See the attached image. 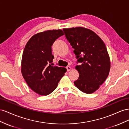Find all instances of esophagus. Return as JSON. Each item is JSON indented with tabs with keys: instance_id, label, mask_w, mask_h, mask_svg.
<instances>
[{
	"instance_id": "1",
	"label": "esophagus",
	"mask_w": 129,
	"mask_h": 129,
	"mask_svg": "<svg viewBox=\"0 0 129 129\" xmlns=\"http://www.w3.org/2000/svg\"><path fill=\"white\" fill-rule=\"evenodd\" d=\"M67 71H69L71 70V68L70 67H69V66H68V67H67Z\"/></svg>"
}]
</instances>
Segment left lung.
Masks as SVG:
<instances>
[{
	"label": "left lung",
	"mask_w": 129,
	"mask_h": 129,
	"mask_svg": "<svg viewBox=\"0 0 129 129\" xmlns=\"http://www.w3.org/2000/svg\"><path fill=\"white\" fill-rule=\"evenodd\" d=\"M65 36L77 59L76 69L79 78L75 86L83 92L92 93L97 90L109 74L110 60L104 43L89 29L82 27L63 28Z\"/></svg>",
	"instance_id": "obj_1"
}]
</instances>
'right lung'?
<instances>
[{
  "instance_id": "obj_1",
  "label": "right lung",
  "mask_w": 129,
  "mask_h": 129,
  "mask_svg": "<svg viewBox=\"0 0 129 129\" xmlns=\"http://www.w3.org/2000/svg\"><path fill=\"white\" fill-rule=\"evenodd\" d=\"M62 35L61 30L46 31L33 36L26 44L21 71L28 86L38 94L52 92L67 71L65 68L52 65L54 56L51 46Z\"/></svg>"
}]
</instances>
